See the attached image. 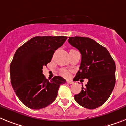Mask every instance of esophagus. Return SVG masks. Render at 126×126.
I'll use <instances>...</instances> for the list:
<instances>
[{"mask_svg": "<svg viewBox=\"0 0 126 126\" xmlns=\"http://www.w3.org/2000/svg\"><path fill=\"white\" fill-rule=\"evenodd\" d=\"M66 83H68V84H73V83H74V82H73V81H66Z\"/></svg>", "mask_w": 126, "mask_h": 126, "instance_id": "obj_1", "label": "esophagus"}]
</instances>
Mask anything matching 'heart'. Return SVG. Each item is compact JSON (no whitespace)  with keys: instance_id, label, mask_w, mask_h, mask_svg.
<instances>
[{"instance_id":"b5f03b06","label":"heart","mask_w":126,"mask_h":126,"mask_svg":"<svg viewBox=\"0 0 126 126\" xmlns=\"http://www.w3.org/2000/svg\"><path fill=\"white\" fill-rule=\"evenodd\" d=\"M61 74H63V76H64V77H66V78H68V76H70L69 71L65 69H63L61 70Z\"/></svg>"}]
</instances>
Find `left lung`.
<instances>
[{
	"label": "left lung",
	"mask_w": 126,
	"mask_h": 126,
	"mask_svg": "<svg viewBox=\"0 0 126 126\" xmlns=\"http://www.w3.org/2000/svg\"><path fill=\"white\" fill-rule=\"evenodd\" d=\"M68 42L81 52V66L76 80L88 79L86 88L74 95L79 105L95 109L104 104L115 85V61L104 47L95 40L85 37H69Z\"/></svg>",
	"instance_id": "left-lung-1"
}]
</instances>
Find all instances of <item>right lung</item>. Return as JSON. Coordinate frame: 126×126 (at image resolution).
Here are the masks:
<instances>
[{
    "label": "right lung",
    "instance_id": "1",
    "mask_svg": "<svg viewBox=\"0 0 126 126\" xmlns=\"http://www.w3.org/2000/svg\"><path fill=\"white\" fill-rule=\"evenodd\" d=\"M66 36H36L19 47L10 64L12 87L27 107L39 110L56 99L58 91L66 80L54 76L49 81L43 67L51 61L55 50L65 43Z\"/></svg>",
    "mask_w": 126,
    "mask_h": 126
}]
</instances>
